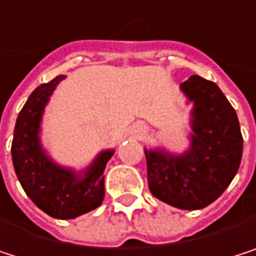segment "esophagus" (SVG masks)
<instances>
[{
    "label": "esophagus",
    "instance_id": "34e87169",
    "mask_svg": "<svg viewBox=\"0 0 256 256\" xmlns=\"http://www.w3.org/2000/svg\"><path fill=\"white\" fill-rule=\"evenodd\" d=\"M146 134V127H140V135H144Z\"/></svg>",
    "mask_w": 256,
    "mask_h": 256
}]
</instances>
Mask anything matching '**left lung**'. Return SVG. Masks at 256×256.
I'll use <instances>...</instances> for the list:
<instances>
[{"label": "left lung", "mask_w": 256, "mask_h": 256, "mask_svg": "<svg viewBox=\"0 0 256 256\" xmlns=\"http://www.w3.org/2000/svg\"><path fill=\"white\" fill-rule=\"evenodd\" d=\"M180 90L192 103L189 148L183 153L144 148L147 180L158 200L200 210L216 201L236 177L243 136L234 108L214 82L194 74Z\"/></svg>", "instance_id": "left-lung-1"}]
</instances>
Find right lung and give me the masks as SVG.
<instances>
[{"label": "right lung", "instance_id": "add662e5", "mask_svg": "<svg viewBox=\"0 0 256 256\" xmlns=\"http://www.w3.org/2000/svg\"><path fill=\"white\" fill-rule=\"evenodd\" d=\"M66 79L56 76L37 86L20 109L12 142L14 172L28 198L55 219H74L97 208L104 198V168L115 150L100 152L82 171L54 162L42 144V120L44 108Z\"/></svg>", "mask_w": 256, "mask_h": 256}]
</instances>
